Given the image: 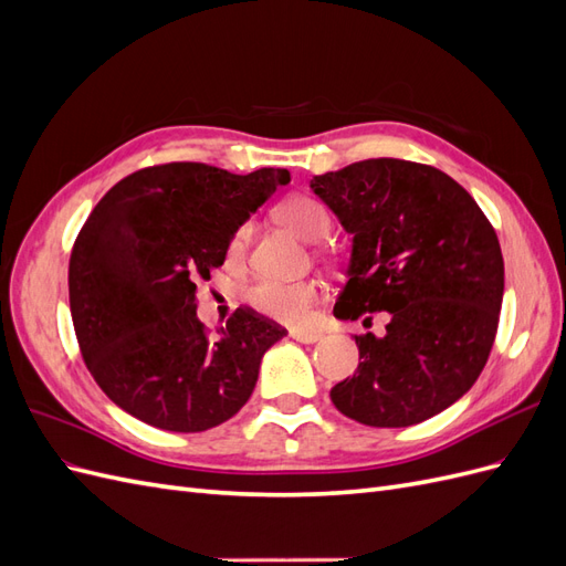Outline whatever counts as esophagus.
Here are the masks:
<instances>
[{
    "label": "esophagus",
    "instance_id": "esophagus-1",
    "mask_svg": "<svg viewBox=\"0 0 566 566\" xmlns=\"http://www.w3.org/2000/svg\"><path fill=\"white\" fill-rule=\"evenodd\" d=\"M290 337L297 339V342H302V345H314V342H318V339H321V333H316V331H302V328H295V331H290Z\"/></svg>",
    "mask_w": 566,
    "mask_h": 566
}]
</instances>
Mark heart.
I'll list each match as a JSON object with an SVG mask.
<instances>
[{
    "label": "heart",
    "instance_id": "obj_1",
    "mask_svg": "<svg viewBox=\"0 0 566 566\" xmlns=\"http://www.w3.org/2000/svg\"><path fill=\"white\" fill-rule=\"evenodd\" d=\"M276 217L281 224H285L290 231L297 233L306 243H318L333 229L331 212L325 210V205L310 196H295L287 198L279 205ZM250 227H241L229 243V260H241L248 248ZM316 297L314 283L306 281H273V279H260L254 281L245 290V300L250 302L252 310L262 312L266 316L281 318V321H302L312 310V302Z\"/></svg>",
    "mask_w": 566,
    "mask_h": 566
}]
</instances>
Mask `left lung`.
<instances>
[{"label": "left lung", "instance_id": "left-lung-1", "mask_svg": "<svg viewBox=\"0 0 566 566\" xmlns=\"http://www.w3.org/2000/svg\"><path fill=\"white\" fill-rule=\"evenodd\" d=\"M352 233L335 316H387L356 337L358 368L331 389L339 413L408 427L470 391L499 331L505 287L499 235L474 198L441 169L397 158L352 163L310 181Z\"/></svg>", "mask_w": 566, "mask_h": 566}]
</instances>
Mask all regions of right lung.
Here are the masks:
<instances>
[{"label": "right lung", "mask_w": 566, "mask_h": 566, "mask_svg": "<svg viewBox=\"0 0 566 566\" xmlns=\"http://www.w3.org/2000/svg\"><path fill=\"white\" fill-rule=\"evenodd\" d=\"M290 181L281 167L231 175L205 163L146 167L98 200L77 235L67 287L80 349L106 397L167 432L233 418L285 335L238 310L208 337L198 281L224 264L233 233Z\"/></svg>", "instance_id": "obj_1"}]
</instances>
